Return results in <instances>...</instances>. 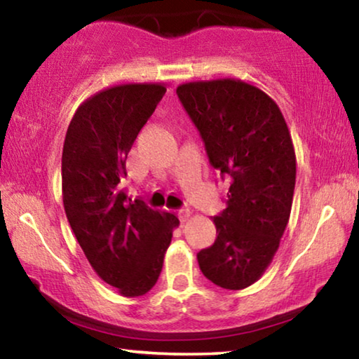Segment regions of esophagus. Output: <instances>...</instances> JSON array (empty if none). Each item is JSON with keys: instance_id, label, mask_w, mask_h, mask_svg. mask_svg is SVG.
<instances>
[{"instance_id": "esophagus-1", "label": "esophagus", "mask_w": 359, "mask_h": 359, "mask_svg": "<svg viewBox=\"0 0 359 359\" xmlns=\"http://www.w3.org/2000/svg\"><path fill=\"white\" fill-rule=\"evenodd\" d=\"M177 215H179V219H180V221H187V219L190 218L191 211H190L189 208H182V210L177 211Z\"/></svg>"}]
</instances>
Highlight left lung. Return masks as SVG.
Returning <instances> with one entry per match:
<instances>
[{
    "mask_svg": "<svg viewBox=\"0 0 359 359\" xmlns=\"http://www.w3.org/2000/svg\"><path fill=\"white\" fill-rule=\"evenodd\" d=\"M177 95L198 128L210 164L229 177L216 241L196 254L201 273L224 290L254 285L273 260L291 215L296 154L273 99L241 79L194 81Z\"/></svg>",
    "mask_w": 359,
    "mask_h": 359,
    "instance_id": "8db88e82",
    "label": "left lung"
}]
</instances>
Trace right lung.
<instances>
[{
    "mask_svg": "<svg viewBox=\"0 0 359 359\" xmlns=\"http://www.w3.org/2000/svg\"><path fill=\"white\" fill-rule=\"evenodd\" d=\"M165 88L120 84L79 105L65 136L62 190L68 223L95 273L125 297L158 281L177 216L131 200L122 180L127 156Z\"/></svg>",
    "mask_w": 359,
    "mask_h": 359,
    "instance_id": "right-lung-1",
    "label": "right lung"
}]
</instances>
